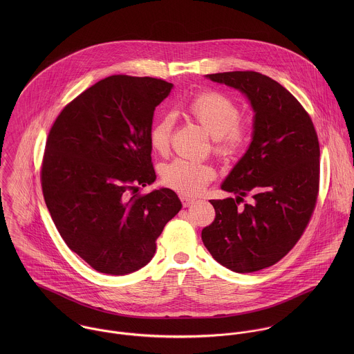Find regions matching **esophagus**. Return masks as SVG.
<instances>
[{"label": "esophagus", "mask_w": 354, "mask_h": 354, "mask_svg": "<svg viewBox=\"0 0 354 354\" xmlns=\"http://www.w3.org/2000/svg\"><path fill=\"white\" fill-rule=\"evenodd\" d=\"M180 201L184 207H189L192 203L195 202V198L188 196V195H180Z\"/></svg>", "instance_id": "34e87169"}]
</instances>
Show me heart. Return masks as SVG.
I'll use <instances>...</instances> for the list:
<instances>
[{
    "instance_id": "1",
    "label": "heart",
    "mask_w": 354,
    "mask_h": 354,
    "mask_svg": "<svg viewBox=\"0 0 354 354\" xmlns=\"http://www.w3.org/2000/svg\"><path fill=\"white\" fill-rule=\"evenodd\" d=\"M185 111L198 121L214 138L212 151L222 159H229L243 150L248 138L250 127L240 118V106L216 91H204L185 104ZM174 121L170 115H159L152 121L149 140L152 151L166 155ZM215 177V169L209 163L174 159L160 169L162 183L184 195H195L203 191Z\"/></svg>"
}]
</instances>
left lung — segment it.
<instances>
[{
    "instance_id": "obj_1",
    "label": "left lung",
    "mask_w": 354,
    "mask_h": 354,
    "mask_svg": "<svg viewBox=\"0 0 354 354\" xmlns=\"http://www.w3.org/2000/svg\"><path fill=\"white\" fill-rule=\"evenodd\" d=\"M207 77L250 98L254 131L222 184L237 198L209 201L215 219L203 229V244L226 268L254 272L290 252L310 221L320 180L317 133L303 104L271 77L253 71ZM244 197L252 203L240 206Z\"/></svg>"
}]
</instances>
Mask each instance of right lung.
I'll return each mask as SVG.
<instances>
[{"instance_id": "obj_1", "label": "right lung", "mask_w": 354, "mask_h": 354, "mask_svg": "<svg viewBox=\"0 0 354 354\" xmlns=\"http://www.w3.org/2000/svg\"><path fill=\"white\" fill-rule=\"evenodd\" d=\"M171 87L113 75L69 102L51 125L41 166L45 202L69 250L103 274L146 266L181 209L171 189L140 192L156 178L149 131Z\"/></svg>"}]
</instances>
